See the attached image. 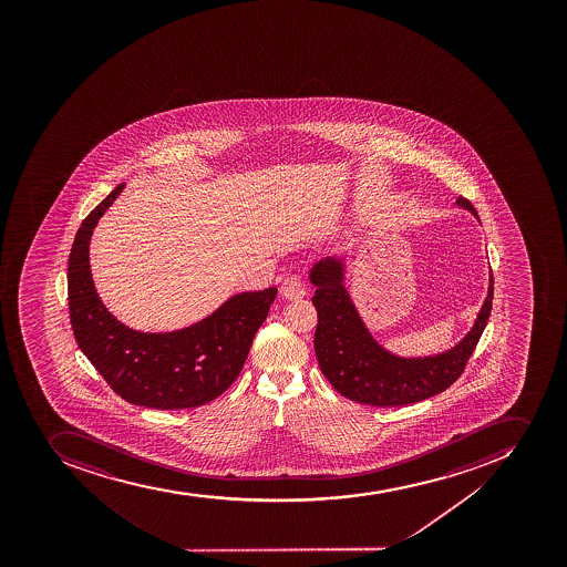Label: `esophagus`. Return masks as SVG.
<instances>
[{
    "instance_id": "esophagus-1",
    "label": "esophagus",
    "mask_w": 567,
    "mask_h": 567,
    "mask_svg": "<svg viewBox=\"0 0 567 567\" xmlns=\"http://www.w3.org/2000/svg\"><path fill=\"white\" fill-rule=\"evenodd\" d=\"M281 296L288 301H297L306 296L305 282L301 281V277L290 276L286 277L281 285Z\"/></svg>"
}]
</instances>
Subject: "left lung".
<instances>
[{
    "label": "left lung",
    "mask_w": 567,
    "mask_h": 567,
    "mask_svg": "<svg viewBox=\"0 0 567 567\" xmlns=\"http://www.w3.org/2000/svg\"><path fill=\"white\" fill-rule=\"evenodd\" d=\"M456 205L476 210L466 197ZM316 296L317 330L313 337L317 361L326 379L342 396L368 406L395 408L439 395L461 377L476 342L492 316L493 274L487 297L475 324L456 347L427 357H399L382 348L362 322L344 288V262L326 257L310 271Z\"/></svg>",
    "instance_id": "obj_1"
}]
</instances>
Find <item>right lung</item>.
I'll return each instance as SVG.
<instances>
[{
  "label": "right lung",
  "instance_id": "obj_1",
  "mask_svg": "<svg viewBox=\"0 0 567 567\" xmlns=\"http://www.w3.org/2000/svg\"><path fill=\"white\" fill-rule=\"evenodd\" d=\"M125 183L81 223L69 256V311L75 342L109 386L136 406L185 410L203 406L236 381L277 288L243 291L212 316L183 330L143 333L117 321L92 281V231Z\"/></svg>",
  "mask_w": 567,
  "mask_h": 567
}]
</instances>
